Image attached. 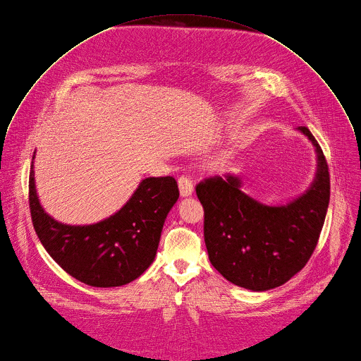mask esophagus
<instances>
[{
	"label": "esophagus",
	"instance_id": "esophagus-1",
	"mask_svg": "<svg viewBox=\"0 0 361 361\" xmlns=\"http://www.w3.org/2000/svg\"><path fill=\"white\" fill-rule=\"evenodd\" d=\"M178 186H179V192H180V196H182V197L192 196V193H193V185H192V182H190L188 178H185V176L179 178Z\"/></svg>",
	"mask_w": 361,
	"mask_h": 361
}]
</instances>
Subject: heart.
<instances>
[{"label": "heart", "instance_id": "obj_1", "mask_svg": "<svg viewBox=\"0 0 361 361\" xmlns=\"http://www.w3.org/2000/svg\"><path fill=\"white\" fill-rule=\"evenodd\" d=\"M227 159H228V154H223V155L219 158V164H224Z\"/></svg>", "mask_w": 361, "mask_h": 361}]
</instances>
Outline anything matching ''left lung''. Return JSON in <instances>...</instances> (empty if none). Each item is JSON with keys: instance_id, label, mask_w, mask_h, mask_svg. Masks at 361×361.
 <instances>
[{"instance_id": "1", "label": "left lung", "mask_w": 361, "mask_h": 361, "mask_svg": "<svg viewBox=\"0 0 361 361\" xmlns=\"http://www.w3.org/2000/svg\"><path fill=\"white\" fill-rule=\"evenodd\" d=\"M316 154L307 189L282 203L265 204L243 190L241 175L227 173L196 186L204 209V243L212 265L231 283L264 292L281 286L310 258L322 231L330 178L323 152L306 127H298Z\"/></svg>"}]
</instances>
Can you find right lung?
<instances>
[{"instance_id": "right-lung-1", "label": "right lung", "mask_w": 361, "mask_h": 361, "mask_svg": "<svg viewBox=\"0 0 361 361\" xmlns=\"http://www.w3.org/2000/svg\"><path fill=\"white\" fill-rule=\"evenodd\" d=\"M32 157L30 207L35 231L48 254L73 278L113 288L137 279L154 262L168 213L178 202L172 176L145 178L127 203L93 224H65L41 204Z\"/></svg>"}]
</instances>
